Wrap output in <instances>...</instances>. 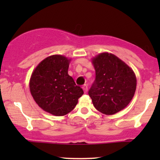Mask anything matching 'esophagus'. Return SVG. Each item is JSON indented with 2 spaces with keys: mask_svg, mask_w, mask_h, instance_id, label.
<instances>
[{
  "mask_svg": "<svg viewBox=\"0 0 160 160\" xmlns=\"http://www.w3.org/2000/svg\"><path fill=\"white\" fill-rule=\"evenodd\" d=\"M82 89H83L84 92H86L88 91V86L87 85H84L83 86H82Z\"/></svg>",
  "mask_w": 160,
  "mask_h": 160,
  "instance_id": "esophagus-1",
  "label": "esophagus"
}]
</instances>
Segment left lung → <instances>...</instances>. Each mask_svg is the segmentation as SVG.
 <instances>
[{
    "mask_svg": "<svg viewBox=\"0 0 160 160\" xmlns=\"http://www.w3.org/2000/svg\"><path fill=\"white\" fill-rule=\"evenodd\" d=\"M95 80L89 90L94 107L101 113L112 115L129 104L136 89L132 69L118 57L102 52L92 60Z\"/></svg>",
    "mask_w": 160,
    "mask_h": 160,
    "instance_id": "obj_1",
    "label": "left lung"
}]
</instances>
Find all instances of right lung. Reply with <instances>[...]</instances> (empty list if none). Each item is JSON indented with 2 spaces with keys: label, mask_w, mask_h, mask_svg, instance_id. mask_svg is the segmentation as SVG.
Returning a JSON list of instances; mask_svg holds the SVG:
<instances>
[{
  "label": "right lung",
  "mask_w": 160,
  "mask_h": 160,
  "mask_svg": "<svg viewBox=\"0 0 160 160\" xmlns=\"http://www.w3.org/2000/svg\"><path fill=\"white\" fill-rule=\"evenodd\" d=\"M71 59L53 55L43 59L33 71L29 82L33 98L43 111L64 116L72 111L83 94L68 74Z\"/></svg>",
  "instance_id": "1"
}]
</instances>
